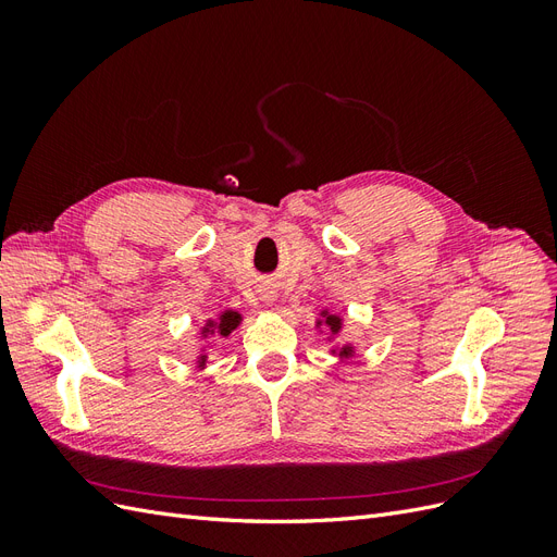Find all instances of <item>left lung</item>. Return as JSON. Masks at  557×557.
<instances>
[{"label":"left lung","mask_w":557,"mask_h":557,"mask_svg":"<svg viewBox=\"0 0 557 557\" xmlns=\"http://www.w3.org/2000/svg\"><path fill=\"white\" fill-rule=\"evenodd\" d=\"M323 315H325V325L330 327V332H332V334H339V330H342V318H339V315H327V311H323ZM318 325H320V320H318ZM339 356H342V358L352 356V346H342V348H339Z\"/></svg>","instance_id":"1"}]
</instances>
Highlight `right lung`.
Here are the masks:
<instances>
[{"label":"right lung","mask_w":557,"mask_h":557,"mask_svg":"<svg viewBox=\"0 0 557 557\" xmlns=\"http://www.w3.org/2000/svg\"><path fill=\"white\" fill-rule=\"evenodd\" d=\"M242 323V315L237 313V311H225V313H221L218 315L215 320H209L207 323V327L201 330V336H209V334H221V336H227L234 327H237ZM197 362H199V367H205V362H207V356L205 352H201V356L197 358Z\"/></svg>","instance_id":"add662e5"}]
</instances>
